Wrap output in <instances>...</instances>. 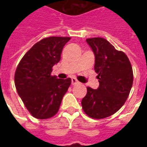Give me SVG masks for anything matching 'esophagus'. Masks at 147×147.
<instances>
[{
  "label": "esophagus",
  "mask_w": 147,
  "mask_h": 147,
  "mask_svg": "<svg viewBox=\"0 0 147 147\" xmlns=\"http://www.w3.org/2000/svg\"><path fill=\"white\" fill-rule=\"evenodd\" d=\"M77 83H79V81L76 78H71V84L72 85H76Z\"/></svg>",
  "instance_id": "esophagus-1"
}]
</instances>
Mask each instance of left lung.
Returning <instances> with one entry per match:
<instances>
[{"mask_svg":"<svg viewBox=\"0 0 147 147\" xmlns=\"http://www.w3.org/2000/svg\"><path fill=\"white\" fill-rule=\"evenodd\" d=\"M94 54V70L98 73V89L87 87L82 99L85 113L91 118L103 119L119 110L129 95L133 83L129 59L105 38L86 39Z\"/></svg>","mask_w":147,"mask_h":147,"instance_id":"obj_1","label":"left lung"}]
</instances>
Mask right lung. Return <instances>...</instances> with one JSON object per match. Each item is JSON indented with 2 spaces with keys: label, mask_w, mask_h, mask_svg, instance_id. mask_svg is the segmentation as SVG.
<instances>
[{
  "label": "right lung",
  "mask_w": 147,
  "mask_h": 147,
  "mask_svg": "<svg viewBox=\"0 0 147 147\" xmlns=\"http://www.w3.org/2000/svg\"><path fill=\"white\" fill-rule=\"evenodd\" d=\"M69 37H49L42 39L26 53L15 73L18 94L31 115L48 119L59 110L63 97L71 85L66 80L52 76V67L61 60Z\"/></svg>",
  "instance_id": "1"
}]
</instances>
